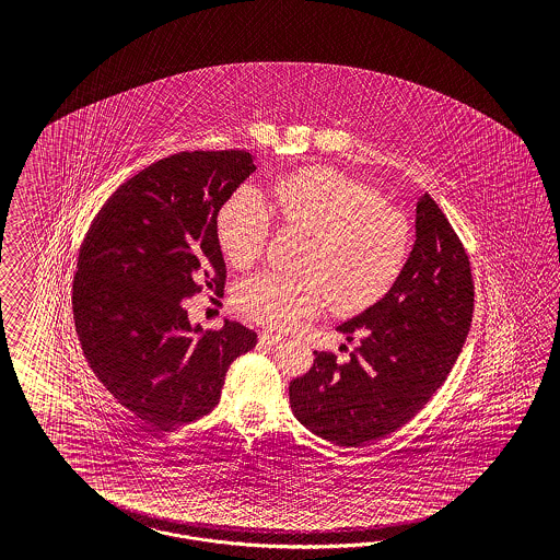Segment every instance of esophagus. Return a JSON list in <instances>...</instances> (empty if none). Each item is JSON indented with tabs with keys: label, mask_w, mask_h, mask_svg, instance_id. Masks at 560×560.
<instances>
[{
	"label": "esophagus",
	"mask_w": 560,
	"mask_h": 560,
	"mask_svg": "<svg viewBox=\"0 0 560 560\" xmlns=\"http://www.w3.org/2000/svg\"><path fill=\"white\" fill-rule=\"evenodd\" d=\"M258 342H260V345H265V347H275V345H279V342H281V337H279V335H272V332H267V330H262V332L258 335Z\"/></svg>",
	"instance_id": "34e87169"
}]
</instances>
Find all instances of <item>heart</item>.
I'll use <instances>...</instances> for the list:
<instances>
[{
	"mask_svg": "<svg viewBox=\"0 0 560 560\" xmlns=\"http://www.w3.org/2000/svg\"><path fill=\"white\" fill-rule=\"evenodd\" d=\"M271 211L307 236L302 277L258 272L234 295L237 312L269 330H289L326 302L339 314L377 304L407 265L410 223L372 188L326 166L279 178ZM271 215L255 188L242 187L221 205L218 237L230 265L248 269L265 253Z\"/></svg>",
	"mask_w": 560,
	"mask_h": 560,
	"instance_id": "b5f03b06",
	"label": "heart"
}]
</instances>
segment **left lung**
Segmentation results:
<instances>
[{"instance_id":"left-lung-1","label":"left lung","mask_w":560,"mask_h":560,"mask_svg":"<svg viewBox=\"0 0 560 560\" xmlns=\"http://www.w3.org/2000/svg\"><path fill=\"white\" fill-rule=\"evenodd\" d=\"M475 310L470 260L427 192L417 203V240L390 291L340 324L361 345L347 363L314 351V365L289 384V402L312 433L342 447L382 440L408 423L452 372Z\"/></svg>"}]
</instances>
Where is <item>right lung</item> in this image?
Here are the masks:
<instances>
[{"label": "right lung", "mask_w": 560, "mask_h": 560, "mask_svg": "<svg viewBox=\"0 0 560 560\" xmlns=\"http://www.w3.org/2000/svg\"><path fill=\"white\" fill-rule=\"evenodd\" d=\"M253 153L180 152L122 183L85 234L71 305L84 357L117 402L170 429L220 402L232 361L256 332L188 323L183 300L223 293L218 213L256 166Z\"/></svg>", "instance_id": "right-lung-1"}]
</instances>
